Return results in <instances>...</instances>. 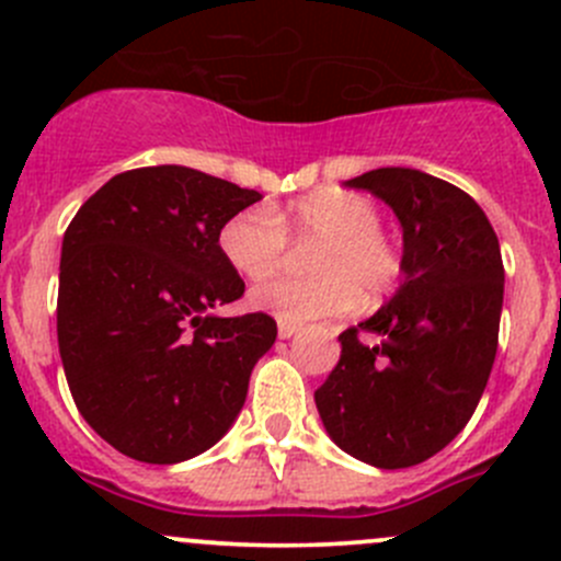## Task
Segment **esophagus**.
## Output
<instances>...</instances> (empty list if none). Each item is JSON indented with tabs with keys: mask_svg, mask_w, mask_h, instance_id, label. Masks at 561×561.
I'll use <instances>...</instances> for the list:
<instances>
[{
	"mask_svg": "<svg viewBox=\"0 0 561 561\" xmlns=\"http://www.w3.org/2000/svg\"><path fill=\"white\" fill-rule=\"evenodd\" d=\"M298 333V325L293 322H279V339H293Z\"/></svg>",
	"mask_w": 561,
	"mask_h": 561,
	"instance_id": "obj_1",
	"label": "esophagus"
}]
</instances>
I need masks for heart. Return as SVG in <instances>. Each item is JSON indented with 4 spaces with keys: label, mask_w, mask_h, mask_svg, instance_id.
<instances>
[{
    "label": "heart",
    "mask_w": 561,
    "mask_h": 561,
    "mask_svg": "<svg viewBox=\"0 0 561 561\" xmlns=\"http://www.w3.org/2000/svg\"><path fill=\"white\" fill-rule=\"evenodd\" d=\"M304 244H317L309 268L314 276H282L254 287L249 304L282 322H309L344 314L366 298L396 287L401 260L380 233V211L364 195L325 190L304 197L287 214L249 206L219 230V249L236 274L265 279L287 257V230Z\"/></svg>",
    "instance_id": "b5f03b06"
}]
</instances>
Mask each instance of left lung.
<instances>
[{"mask_svg": "<svg viewBox=\"0 0 561 561\" xmlns=\"http://www.w3.org/2000/svg\"><path fill=\"white\" fill-rule=\"evenodd\" d=\"M393 208L401 285L382 309L339 336L342 355L314 404L328 437L380 469L415 467L467 426L500 339L505 268L483 208L415 168L344 181ZM381 336L366 348L357 331Z\"/></svg>", "mask_w": 561, "mask_h": 561, "instance_id": "1", "label": "left lung"}]
</instances>
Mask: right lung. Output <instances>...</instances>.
<instances>
[{"instance_id": "add662e5", "label": "right lung", "mask_w": 561, "mask_h": 561, "mask_svg": "<svg viewBox=\"0 0 561 561\" xmlns=\"http://www.w3.org/2000/svg\"><path fill=\"white\" fill-rule=\"evenodd\" d=\"M260 197L195 168L157 165L113 175L72 217L59 355L78 412L118 454L186 461L239 417L276 322L214 314L244 296L219 230Z\"/></svg>"}]
</instances>
